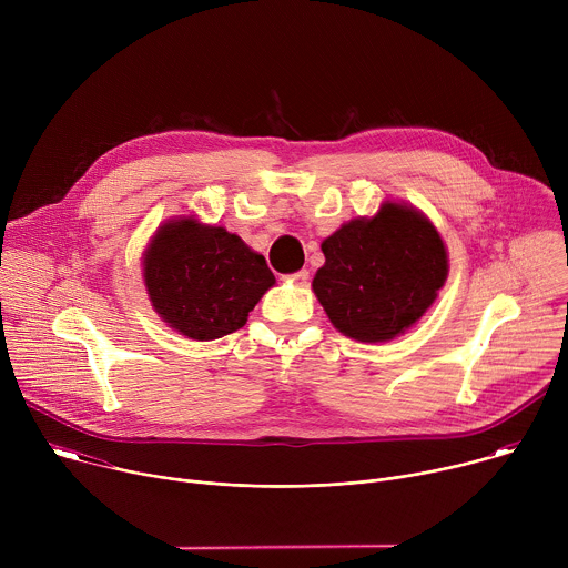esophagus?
I'll list each match as a JSON object with an SVG mask.
<instances>
[{"label":"esophagus","instance_id":"esophagus-1","mask_svg":"<svg viewBox=\"0 0 568 568\" xmlns=\"http://www.w3.org/2000/svg\"><path fill=\"white\" fill-rule=\"evenodd\" d=\"M290 281L296 283V285H301V287H305L307 281H310V272H307V270H298V272L290 274Z\"/></svg>","mask_w":568,"mask_h":568}]
</instances>
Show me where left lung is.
I'll list each match as a JSON object with an SVG mask.
<instances>
[{
  "instance_id": "obj_1",
  "label": "left lung",
  "mask_w": 568,
  "mask_h": 568,
  "mask_svg": "<svg viewBox=\"0 0 568 568\" xmlns=\"http://www.w3.org/2000/svg\"><path fill=\"white\" fill-rule=\"evenodd\" d=\"M326 263L312 290L333 326L357 342H386L412 328L447 278V252L418 211L384 204L321 245Z\"/></svg>"
}]
</instances>
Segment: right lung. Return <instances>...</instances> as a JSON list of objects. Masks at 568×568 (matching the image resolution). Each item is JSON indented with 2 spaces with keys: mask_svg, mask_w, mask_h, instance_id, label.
Listing matches in <instances>:
<instances>
[{
  "mask_svg": "<svg viewBox=\"0 0 568 568\" xmlns=\"http://www.w3.org/2000/svg\"><path fill=\"white\" fill-rule=\"evenodd\" d=\"M143 281L161 318L197 342L245 326L276 283L265 258L235 233L191 217L156 231L143 261Z\"/></svg>",
  "mask_w": 568,
  "mask_h": 568,
  "instance_id": "add662e5",
  "label": "right lung"
}]
</instances>
